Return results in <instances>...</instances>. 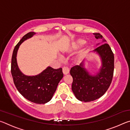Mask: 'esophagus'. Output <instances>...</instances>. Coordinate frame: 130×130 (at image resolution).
<instances>
[{"label": "esophagus", "mask_w": 130, "mask_h": 130, "mask_svg": "<svg viewBox=\"0 0 130 130\" xmlns=\"http://www.w3.org/2000/svg\"><path fill=\"white\" fill-rule=\"evenodd\" d=\"M62 72L63 74L66 75V74H68L69 73V69L67 67H64L62 68Z\"/></svg>", "instance_id": "1"}]
</instances>
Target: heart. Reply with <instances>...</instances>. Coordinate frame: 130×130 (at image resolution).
Returning a JSON list of instances; mask_svg holds the SVG:
<instances>
[{"label": "heart", "mask_w": 130, "mask_h": 130, "mask_svg": "<svg viewBox=\"0 0 130 130\" xmlns=\"http://www.w3.org/2000/svg\"><path fill=\"white\" fill-rule=\"evenodd\" d=\"M85 43H86V41L85 39L82 38L78 39L72 43L71 46H70V48L72 49H77V48L83 46Z\"/></svg>", "instance_id": "heart-1"}]
</instances>
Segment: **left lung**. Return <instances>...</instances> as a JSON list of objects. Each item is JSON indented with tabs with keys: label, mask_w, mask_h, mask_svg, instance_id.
<instances>
[{
	"label": "left lung",
	"mask_w": 130,
	"mask_h": 130,
	"mask_svg": "<svg viewBox=\"0 0 130 130\" xmlns=\"http://www.w3.org/2000/svg\"><path fill=\"white\" fill-rule=\"evenodd\" d=\"M93 34L96 39H103V42H106L99 33ZM93 52L98 55L102 62L98 72L90 73L82 63L72 68L70 71L73 77L72 91L81 102H89L100 98L106 92L112 80L114 56L108 44H103Z\"/></svg>",
	"instance_id": "1"
}]
</instances>
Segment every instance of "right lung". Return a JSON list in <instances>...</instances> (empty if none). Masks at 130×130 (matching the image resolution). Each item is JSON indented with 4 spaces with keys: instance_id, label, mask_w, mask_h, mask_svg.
I'll use <instances>...</instances> for the list:
<instances>
[{
    "instance_id": "1",
    "label": "right lung",
    "mask_w": 130,
    "mask_h": 130,
    "mask_svg": "<svg viewBox=\"0 0 130 130\" xmlns=\"http://www.w3.org/2000/svg\"><path fill=\"white\" fill-rule=\"evenodd\" d=\"M36 34L34 32H28L15 46L12 56L11 74L14 84L19 93L30 102L41 104L52 99L63 76L62 68L55 69L47 67L36 76H27L19 69L17 60L18 50L24 41Z\"/></svg>"
}]
</instances>
